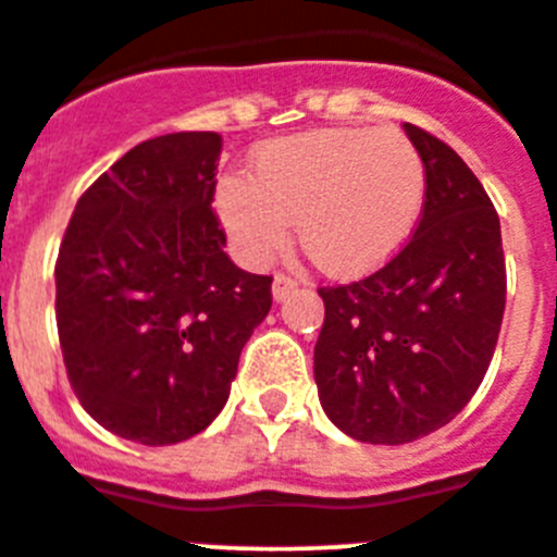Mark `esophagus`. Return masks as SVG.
I'll use <instances>...</instances> for the list:
<instances>
[{
  "label": "esophagus",
  "instance_id": "obj_1",
  "mask_svg": "<svg viewBox=\"0 0 557 557\" xmlns=\"http://www.w3.org/2000/svg\"><path fill=\"white\" fill-rule=\"evenodd\" d=\"M295 289H298V278H293V275H287V273H275V278H273V298L275 300L289 298V293H295Z\"/></svg>",
  "mask_w": 557,
  "mask_h": 557
}]
</instances>
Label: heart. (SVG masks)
Segmentation results:
<instances>
[{"label":"heart","instance_id":"1","mask_svg":"<svg viewBox=\"0 0 557 557\" xmlns=\"http://www.w3.org/2000/svg\"><path fill=\"white\" fill-rule=\"evenodd\" d=\"M426 169L396 128H320L268 141L251 177L226 174L215 210L246 262L262 264L293 240L333 275L372 270L416 230Z\"/></svg>","mask_w":557,"mask_h":557}]
</instances>
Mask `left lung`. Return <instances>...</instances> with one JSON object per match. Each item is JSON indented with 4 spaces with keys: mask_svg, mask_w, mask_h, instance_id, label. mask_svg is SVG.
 Instances as JSON below:
<instances>
[{
    "mask_svg": "<svg viewBox=\"0 0 557 557\" xmlns=\"http://www.w3.org/2000/svg\"><path fill=\"white\" fill-rule=\"evenodd\" d=\"M426 169L416 235L372 275L320 287L314 380L344 434L401 446L446 426L479 391L506 309L500 219L468 163L405 123Z\"/></svg>",
    "mask_w": 557,
    "mask_h": 557,
    "instance_id": "8db88e82",
    "label": "left lung"
}]
</instances>
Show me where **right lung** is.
<instances>
[{
	"label": "right lung",
	"mask_w": 557,
	"mask_h": 557,
	"mask_svg": "<svg viewBox=\"0 0 557 557\" xmlns=\"http://www.w3.org/2000/svg\"><path fill=\"white\" fill-rule=\"evenodd\" d=\"M219 156L213 131L136 145L84 190L57 257L73 394L100 426L141 446L213 423L273 304V278L224 251L210 208Z\"/></svg>",
	"instance_id": "1"
}]
</instances>
